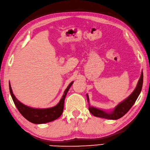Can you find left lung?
Wrapping results in <instances>:
<instances>
[{
    "label": "left lung",
    "instance_id": "left-lung-1",
    "mask_svg": "<svg viewBox=\"0 0 150 150\" xmlns=\"http://www.w3.org/2000/svg\"><path fill=\"white\" fill-rule=\"evenodd\" d=\"M142 84L143 72L142 71L138 83H137V86L132 93L127 98H126V99L119 103L111 111H108V110L107 111V110L99 109L91 105L90 103L89 98H88V95L87 94L86 96L88 103V110H89L91 113L94 115V117L109 119V120H117V119L122 117L124 115H126L128 111L131 108V107L135 103L137 99L138 98L140 92H141Z\"/></svg>",
    "mask_w": 150,
    "mask_h": 150
}]
</instances>
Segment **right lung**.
I'll return each instance as SVG.
<instances>
[{
  "label": "right lung",
  "mask_w": 150,
  "mask_h": 150,
  "mask_svg": "<svg viewBox=\"0 0 150 150\" xmlns=\"http://www.w3.org/2000/svg\"><path fill=\"white\" fill-rule=\"evenodd\" d=\"M73 82L72 81L69 85V86L67 87L66 89L64 91V93L62 96V98L59 100V103L56 105H55L52 108H45V109H39V108H33L31 107L27 106L23 104L22 102H21L13 93V91L11 89V87L10 83H9V87H10V92L11 96L15 103V106L19 110L20 113L27 120L32 122L33 124H41L48 123L52 121L56 120L59 118L63 111L64 108V102L65 98L70 87H71Z\"/></svg>",
  "instance_id": "1"
}]
</instances>
